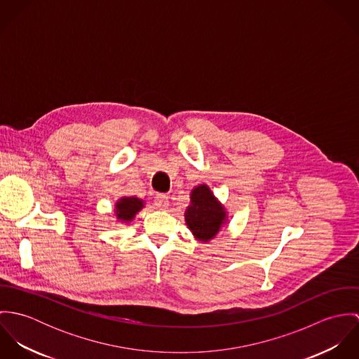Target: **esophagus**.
<instances>
[{"mask_svg": "<svg viewBox=\"0 0 359 359\" xmlns=\"http://www.w3.org/2000/svg\"><path fill=\"white\" fill-rule=\"evenodd\" d=\"M154 205L157 208L160 210H165L168 207V196L167 195H163V194H158L154 196Z\"/></svg>", "mask_w": 359, "mask_h": 359, "instance_id": "obj_1", "label": "esophagus"}]
</instances>
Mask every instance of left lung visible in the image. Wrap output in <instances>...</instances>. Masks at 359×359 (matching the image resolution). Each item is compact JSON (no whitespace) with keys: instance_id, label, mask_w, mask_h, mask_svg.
Listing matches in <instances>:
<instances>
[{"instance_id":"left-lung-1","label":"left lung","mask_w":359,"mask_h":359,"mask_svg":"<svg viewBox=\"0 0 359 359\" xmlns=\"http://www.w3.org/2000/svg\"><path fill=\"white\" fill-rule=\"evenodd\" d=\"M226 211L207 185L194 188L191 205L185 211V222L194 236L201 242H208L226 224Z\"/></svg>"}]
</instances>
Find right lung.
<instances>
[{"instance_id": "add662e5", "label": "right lung", "mask_w": 359, "mask_h": 359, "mask_svg": "<svg viewBox=\"0 0 359 359\" xmlns=\"http://www.w3.org/2000/svg\"><path fill=\"white\" fill-rule=\"evenodd\" d=\"M144 207V201L138 199L135 196L131 198H121L117 201L116 203V217L117 219H120L121 222H130L133 221V218L135 217V214Z\"/></svg>"}]
</instances>
